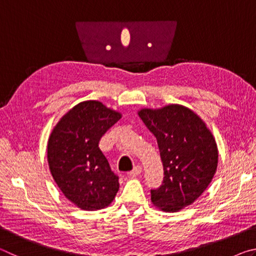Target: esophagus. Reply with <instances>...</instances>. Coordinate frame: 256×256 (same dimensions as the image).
I'll return each mask as SVG.
<instances>
[{
  "mask_svg": "<svg viewBox=\"0 0 256 256\" xmlns=\"http://www.w3.org/2000/svg\"><path fill=\"white\" fill-rule=\"evenodd\" d=\"M141 172H142V168L140 166H136V167H134V170L132 172H128V175L131 177H136L140 175Z\"/></svg>",
  "mask_w": 256,
  "mask_h": 256,
  "instance_id": "34e87169",
  "label": "esophagus"
}]
</instances>
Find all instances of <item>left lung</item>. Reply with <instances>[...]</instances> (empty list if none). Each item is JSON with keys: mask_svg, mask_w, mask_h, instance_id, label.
<instances>
[{"mask_svg": "<svg viewBox=\"0 0 256 256\" xmlns=\"http://www.w3.org/2000/svg\"><path fill=\"white\" fill-rule=\"evenodd\" d=\"M138 115L157 138L164 182L151 190V202L164 212L193 204L214 178L218 146L214 134L196 112L180 104L141 108Z\"/></svg>", "mask_w": 256, "mask_h": 256, "instance_id": "1", "label": "left lung"}]
</instances>
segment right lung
<instances>
[{
    "label": "right lung",
    "mask_w": 256,
    "mask_h": 256,
    "mask_svg": "<svg viewBox=\"0 0 256 256\" xmlns=\"http://www.w3.org/2000/svg\"><path fill=\"white\" fill-rule=\"evenodd\" d=\"M120 118L122 112L102 102H81L58 120L50 134V174L64 196L81 210L105 209L120 188L118 177L98 144Z\"/></svg>",
    "instance_id": "add662e5"
}]
</instances>
